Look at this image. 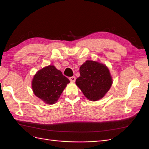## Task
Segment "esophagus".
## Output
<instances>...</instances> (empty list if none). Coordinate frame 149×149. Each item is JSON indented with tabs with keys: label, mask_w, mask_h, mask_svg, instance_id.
<instances>
[{
	"label": "esophagus",
	"mask_w": 149,
	"mask_h": 149,
	"mask_svg": "<svg viewBox=\"0 0 149 149\" xmlns=\"http://www.w3.org/2000/svg\"><path fill=\"white\" fill-rule=\"evenodd\" d=\"M70 81L71 82H74L75 81V80H76V78H75V76H72V77H70Z\"/></svg>",
	"instance_id": "esophagus-1"
}]
</instances>
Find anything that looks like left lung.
Segmentation results:
<instances>
[{
    "label": "left lung",
    "mask_w": 149,
    "mask_h": 149,
    "mask_svg": "<svg viewBox=\"0 0 149 149\" xmlns=\"http://www.w3.org/2000/svg\"><path fill=\"white\" fill-rule=\"evenodd\" d=\"M79 73L76 84L90 101L101 100L111 87L112 79L109 70L100 63L87 60L80 66Z\"/></svg>",
    "instance_id": "obj_1"
}]
</instances>
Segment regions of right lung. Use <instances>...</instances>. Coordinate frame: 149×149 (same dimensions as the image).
Masks as SVG:
<instances>
[{
  "mask_svg": "<svg viewBox=\"0 0 149 149\" xmlns=\"http://www.w3.org/2000/svg\"><path fill=\"white\" fill-rule=\"evenodd\" d=\"M70 80L53 65L40 70L31 83L35 95L48 104H55Z\"/></svg>",
  "mask_w": 149,
  "mask_h": 149,
  "instance_id": "right-lung-1",
  "label": "right lung"
}]
</instances>
